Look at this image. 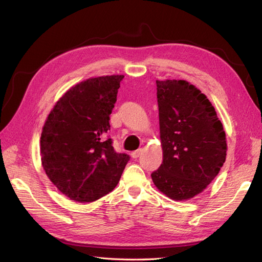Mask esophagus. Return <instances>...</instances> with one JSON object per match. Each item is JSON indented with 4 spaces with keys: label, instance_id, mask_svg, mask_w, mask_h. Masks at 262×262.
Listing matches in <instances>:
<instances>
[{
    "label": "esophagus",
    "instance_id": "esophagus-1",
    "mask_svg": "<svg viewBox=\"0 0 262 262\" xmlns=\"http://www.w3.org/2000/svg\"><path fill=\"white\" fill-rule=\"evenodd\" d=\"M141 154H142V149L139 148V149H137V150H134V152H132V153H131V156H132V158H138Z\"/></svg>",
    "mask_w": 262,
    "mask_h": 262
}]
</instances>
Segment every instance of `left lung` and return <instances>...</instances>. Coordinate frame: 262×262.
Listing matches in <instances>:
<instances>
[{
  "mask_svg": "<svg viewBox=\"0 0 262 262\" xmlns=\"http://www.w3.org/2000/svg\"><path fill=\"white\" fill-rule=\"evenodd\" d=\"M163 163L152 172L156 188L176 201L201 193L226 158V136L216 112L185 80L156 81Z\"/></svg>",
  "mask_w": 262,
  "mask_h": 262,
  "instance_id": "8db88e82",
  "label": "left lung"
}]
</instances>
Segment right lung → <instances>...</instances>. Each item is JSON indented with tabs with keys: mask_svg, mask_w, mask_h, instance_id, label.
<instances>
[{
	"mask_svg": "<svg viewBox=\"0 0 262 262\" xmlns=\"http://www.w3.org/2000/svg\"><path fill=\"white\" fill-rule=\"evenodd\" d=\"M123 75L91 77L68 90L46 119L41 164L59 191L76 202H93L113 191L130 157L116 153L110 114Z\"/></svg>",
	"mask_w": 262,
	"mask_h": 262,
	"instance_id": "obj_1",
	"label": "right lung"
}]
</instances>
